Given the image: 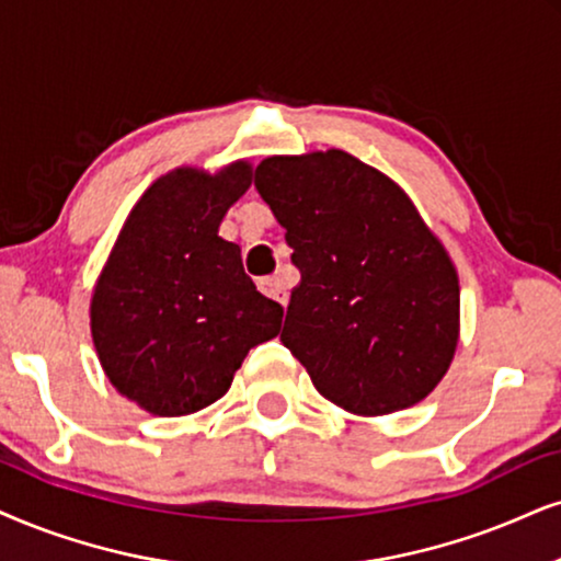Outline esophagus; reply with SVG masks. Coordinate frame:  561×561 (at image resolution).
I'll use <instances>...</instances> for the list:
<instances>
[{
  "label": "esophagus",
  "instance_id": "esophagus-1",
  "mask_svg": "<svg viewBox=\"0 0 561 561\" xmlns=\"http://www.w3.org/2000/svg\"><path fill=\"white\" fill-rule=\"evenodd\" d=\"M259 289L264 293L266 297H272L279 305H287V287L282 285L279 276H264V279H259Z\"/></svg>",
  "mask_w": 561,
  "mask_h": 561
}]
</instances>
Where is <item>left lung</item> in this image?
<instances>
[{"mask_svg":"<svg viewBox=\"0 0 561 561\" xmlns=\"http://www.w3.org/2000/svg\"><path fill=\"white\" fill-rule=\"evenodd\" d=\"M256 188L300 268L279 339L318 393L357 416L427 399L456 357L460 285L407 191L344 150L272 154Z\"/></svg>","mask_w":561,"mask_h":561,"instance_id":"1","label":"left lung"}]
</instances>
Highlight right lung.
<instances>
[{
	"label": "right lung",
	"instance_id": "1",
	"mask_svg": "<svg viewBox=\"0 0 561 561\" xmlns=\"http://www.w3.org/2000/svg\"><path fill=\"white\" fill-rule=\"evenodd\" d=\"M251 179L248 160L215 173L170 170L131 207L92 287L90 333L105 378L154 416L222 399L251 346L279 333L282 305L219 238Z\"/></svg>",
	"mask_w": 561,
	"mask_h": 561
}]
</instances>
